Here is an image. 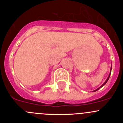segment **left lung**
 <instances>
[{
  "instance_id": "8db88e82",
  "label": "left lung",
  "mask_w": 123,
  "mask_h": 123,
  "mask_svg": "<svg viewBox=\"0 0 123 123\" xmlns=\"http://www.w3.org/2000/svg\"><path fill=\"white\" fill-rule=\"evenodd\" d=\"M111 69H112V66H111V71H110V75H109L108 77V79H106V81H105V83H104V84H103V85H102V86H100V87H99V88H98V89H96V90H94V92H96V91H97V90H99V89H100V88H101V87H102V86H104V85H105V84H106V82H107V81H108V80H109V78H110V75H111Z\"/></svg>"
}]
</instances>
